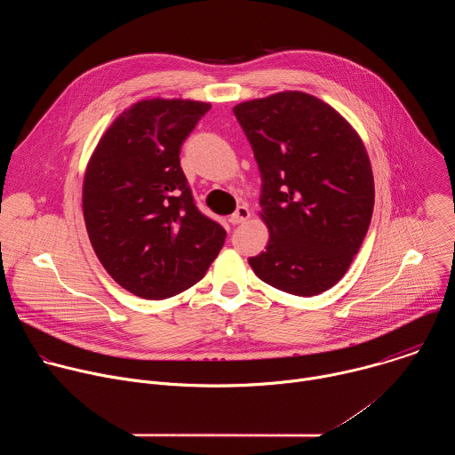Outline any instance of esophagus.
Segmentation results:
<instances>
[{
    "label": "esophagus",
    "mask_w": 455,
    "mask_h": 455,
    "mask_svg": "<svg viewBox=\"0 0 455 455\" xmlns=\"http://www.w3.org/2000/svg\"><path fill=\"white\" fill-rule=\"evenodd\" d=\"M248 218H250V209L244 207V205H239L235 209V212L230 216V223L232 225H239V223H244Z\"/></svg>",
    "instance_id": "34e87169"
}]
</instances>
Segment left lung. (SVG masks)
Wrapping results in <instances>:
<instances>
[{
    "label": "left lung",
    "mask_w": 455,
    "mask_h": 455,
    "mask_svg": "<svg viewBox=\"0 0 455 455\" xmlns=\"http://www.w3.org/2000/svg\"><path fill=\"white\" fill-rule=\"evenodd\" d=\"M261 171L270 239L250 257L255 275L299 297L335 286L367 234L374 178L355 127L330 104L281 92L234 108Z\"/></svg>",
    "instance_id": "obj_1"
}]
</instances>
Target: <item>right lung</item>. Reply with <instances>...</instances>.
<instances>
[{"label": "right lung", "mask_w": 455, "mask_h": 455, "mask_svg": "<svg viewBox=\"0 0 455 455\" xmlns=\"http://www.w3.org/2000/svg\"><path fill=\"white\" fill-rule=\"evenodd\" d=\"M209 102L148 99L122 111L84 174L83 212L106 272L142 299H169L204 279L225 228L194 205L180 165L183 140Z\"/></svg>", "instance_id": "add662e5"}]
</instances>
